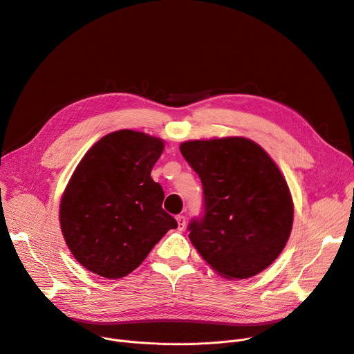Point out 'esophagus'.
<instances>
[{
	"mask_svg": "<svg viewBox=\"0 0 354 354\" xmlns=\"http://www.w3.org/2000/svg\"><path fill=\"white\" fill-rule=\"evenodd\" d=\"M176 222H178V227L179 230H182L185 227V223H186V218L183 215H178L176 216Z\"/></svg>",
	"mask_w": 354,
	"mask_h": 354,
	"instance_id": "1",
	"label": "esophagus"
}]
</instances>
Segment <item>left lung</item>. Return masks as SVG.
<instances>
[{"label":"left lung","mask_w":354,"mask_h":354,"mask_svg":"<svg viewBox=\"0 0 354 354\" xmlns=\"http://www.w3.org/2000/svg\"><path fill=\"white\" fill-rule=\"evenodd\" d=\"M179 149L203 186V215L187 226L192 245L223 277L265 270L293 225V201L277 165L241 136L187 140Z\"/></svg>","instance_id":"1"}]
</instances>
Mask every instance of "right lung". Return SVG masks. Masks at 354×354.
Segmentation results:
<instances>
[{
    "label": "right lung",
    "mask_w": 354,
    "mask_h": 354,
    "mask_svg": "<svg viewBox=\"0 0 354 354\" xmlns=\"http://www.w3.org/2000/svg\"><path fill=\"white\" fill-rule=\"evenodd\" d=\"M163 140L131 129L105 135L78 163L59 205L64 239L77 261L108 279L129 274L176 221L151 178Z\"/></svg>",
    "instance_id": "right-lung-1"
}]
</instances>
